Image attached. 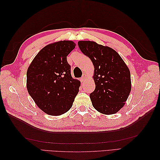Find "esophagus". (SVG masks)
I'll use <instances>...</instances> for the list:
<instances>
[{
  "label": "esophagus",
  "mask_w": 160,
  "mask_h": 160,
  "mask_svg": "<svg viewBox=\"0 0 160 160\" xmlns=\"http://www.w3.org/2000/svg\"><path fill=\"white\" fill-rule=\"evenodd\" d=\"M87 79V75L86 74H83L82 75V77L81 78V81H82V82H84V80H85Z\"/></svg>",
  "instance_id": "obj_1"
}]
</instances>
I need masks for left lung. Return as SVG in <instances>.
<instances>
[{"mask_svg": "<svg viewBox=\"0 0 160 160\" xmlns=\"http://www.w3.org/2000/svg\"><path fill=\"white\" fill-rule=\"evenodd\" d=\"M78 47L94 66L96 89L90 94L93 107L101 113L115 114L124 106L131 90V73L118 52L93 41H79Z\"/></svg>", "mask_w": 160, "mask_h": 160, "instance_id": "obj_1", "label": "left lung"}]
</instances>
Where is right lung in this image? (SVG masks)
Here are the masks:
<instances>
[{"instance_id": "add662e5", "label": "right lung", "mask_w": 160, "mask_h": 160, "mask_svg": "<svg viewBox=\"0 0 160 160\" xmlns=\"http://www.w3.org/2000/svg\"><path fill=\"white\" fill-rule=\"evenodd\" d=\"M76 43L56 42L40 51L27 71V89L40 109L50 115H60L72 107L80 82L73 79L67 56Z\"/></svg>"}]
</instances>
